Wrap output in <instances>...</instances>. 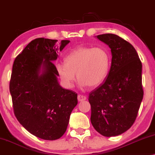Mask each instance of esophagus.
<instances>
[{"instance_id":"34e87169","label":"esophagus","mask_w":155,"mask_h":155,"mask_svg":"<svg viewBox=\"0 0 155 155\" xmlns=\"http://www.w3.org/2000/svg\"><path fill=\"white\" fill-rule=\"evenodd\" d=\"M78 101H82L85 100L86 97L84 96V95H82V94H78Z\"/></svg>"}]
</instances>
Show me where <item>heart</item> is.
Returning <instances> with one entry per match:
<instances>
[{
    "label": "heart",
    "mask_w": 155,
    "mask_h": 155,
    "mask_svg": "<svg viewBox=\"0 0 155 155\" xmlns=\"http://www.w3.org/2000/svg\"><path fill=\"white\" fill-rule=\"evenodd\" d=\"M109 65V54L103 48L80 46L67 55L65 64L57 65V71L67 87H73L75 73L80 85L95 87L107 77Z\"/></svg>",
    "instance_id": "obj_1"
}]
</instances>
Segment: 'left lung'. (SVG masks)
Listing matches in <instances>:
<instances>
[{"mask_svg": "<svg viewBox=\"0 0 155 155\" xmlns=\"http://www.w3.org/2000/svg\"><path fill=\"white\" fill-rule=\"evenodd\" d=\"M97 38L111 48V65L107 79L89 94L91 123L105 137L128 130L136 119L143 98L142 63L135 48L114 34Z\"/></svg>", "mask_w": 155, "mask_h": 155, "instance_id": "obj_1", "label": "left lung"}]
</instances>
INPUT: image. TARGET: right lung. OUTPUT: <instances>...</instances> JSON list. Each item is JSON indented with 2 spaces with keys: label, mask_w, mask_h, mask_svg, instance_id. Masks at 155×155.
I'll return each mask as SVG.
<instances>
[{
  "label": "right lung",
  "mask_w": 155,
  "mask_h": 155,
  "mask_svg": "<svg viewBox=\"0 0 155 155\" xmlns=\"http://www.w3.org/2000/svg\"><path fill=\"white\" fill-rule=\"evenodd\" d=\"M69 42L35 39L16 57L12 65L10 92L15 116L27 130L46 140L63 136L78 104L77 93L59 85L58 71L52 62Z\"/></svg>",
  "instance_id": "right-lung-1"
}]
</instances>
